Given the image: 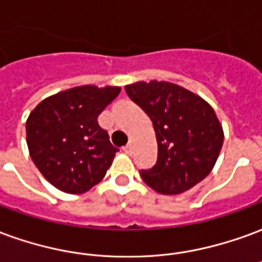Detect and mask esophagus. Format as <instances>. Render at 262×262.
Wrapping results in <instances>:
<instances>
[{
    "instance_id": "obj_1",
    "label": "esophagus",
    "mask_w": 262,
    "mask_h": 262,
    "mask_svg": "<svg viewBox=\"0 0 262 262\" xmlns=\"http://www.w3.org/2000/svg\"><path fill=\"white\" fill-rule=\"evenodd\" d=\"M123 151H125L126 155H130V153H132V144H126L125 147H123Z\"/></svg>"
}]
</instances>
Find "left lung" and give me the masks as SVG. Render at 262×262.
Listing matches in <instances>:
<instances>
[{"instance_id": "obj_1", "label": "left lung", "mask_w": 262, "mask_h": 262, "mask_svg": "<svg viewBox=\"0 0 262 262\" xmlns=\"http://www.w3.org/2000/svg\"><path fill=\"white\" fill-rule=\"evenodd\" d=\"M147 113L156 132L157 162L140 170L143 182L157 193L180 194L213 170L224 133L213 107L184 88L170 82H136L125 86Z\"/></svg>"}]
</instances>
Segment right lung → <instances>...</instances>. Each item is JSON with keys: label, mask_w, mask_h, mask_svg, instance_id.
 Masks as SVG:
<instances>
[{"label": "right lung", "mask_w": 262, "mask_h": 262, "mask_svg": "<svg viewBox=\"0 0 262 262\" xmlns=\"http://www.w3.org/2000/svg\"><path fill=\"white\" fill-rule=\"evenodd\" d=\"M119 92V86H76L43 99L29 113V156L61 191L82 194L105 177L119 149L98 116Z\"/></svg>", "instance_id": "1"}]
</instances>
